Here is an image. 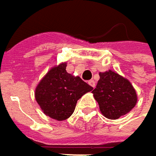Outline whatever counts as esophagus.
<instances>
[{
    "mask_svg": "<svg viewBox=\"0 0 156 156\" xmlns=\"http://www.w3.org/2000/svg\"><path fill=\"white\" fill-rule=\"evenodd\" d=\"M88 84L91 85L92 88H94V87H95V85H96V84H95V81H94L93 79H91V80H90V81L88 82Z\"/></svg>",
    "mask_w": 156,
    "mask_h": 156,
    "instance_id": "obj_1",
    "label": "esophagus"
}]
</instances>
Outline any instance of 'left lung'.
Wrapping results in <instances>:
<instances>
[{
    "label": "left lung",
    "instance_id": "8db88e82",
    "mask_svg": "<svg viewBox=\"0 0 156 156\" xmlns=\"http://www.w3.org/2000/svg\"><path fill=\"white\" fill-rule=\"evenodd\" d=\"M92 93L101 113L110 119L126 114L137 103L136 91L129 80L111 70L99 72V80Z\"/></svg>",
    "mask_w": 156,
    "mask_h": 156
}]
</instances>
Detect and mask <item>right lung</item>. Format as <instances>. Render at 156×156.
<instances>
[{"instance_id": "obj_1", "label": "right lung", "mask_w": 156, "mask_h": 156, "mask_svg": "<svg viewBox=\"0 0 156 156\" xmlns=\"http://www.w3.org/2000/svg\"><path fill=\"white\" fill-rule=\"evenodd\" d=\"M66 63L54 66L36 88L35 97L45 115L65 120L73 113L79 98L93 88L66 71Z\"/></svg>"}]
</instances>
